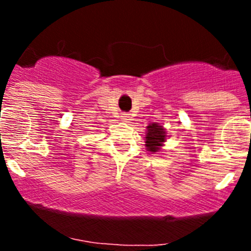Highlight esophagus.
<instances>
[{
  "label": "esophagus",
  "instance_id": "1",
  "mask_svg": "<svg viewBox=\"0 0 251 251\" xmlns=\"http://www.w3.org/2000/svg\"><path fill=\"white\" fill-rule=\"evenodd\" d=\"M129 118H130L129 114H127V113H123V114H122V119H123V121L128 122V121H130Z\"/></svg>",
  "mask_w": 251,
  "mask_h": 251
}]
</instances>
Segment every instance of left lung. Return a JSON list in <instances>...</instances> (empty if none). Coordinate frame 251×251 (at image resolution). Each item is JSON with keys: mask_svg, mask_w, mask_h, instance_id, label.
<instances>
[{"mask_svg": "<svg viewBox=\"0 0 251 251\" xmlns=\"http://www.w3.org/2000/svg\"><path fill=\"white\" fill-rule=\"evenodd\" d=\"M148 132L147 137H146V146H147V150L151 152H157L159 150V147L162 146V142L165 141L166 134L165 130L161 126H157V124H151L148 126Z\"/></svg>", "mask_w": 251, "mask_h": 251, "instance_id": "1", "label": "left lung"}]
</instances>
